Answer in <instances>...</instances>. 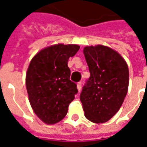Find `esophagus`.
I'll use <instances>...</instances> for the list:
<instances>
[{"mask_svg": "<svg viewBox=\"0 0 147 147\" xmlns=\"http://www.w3.org/2000/svg\"><path fill=\"white\" fill-rule=\"evenodd\" d=\"M77 88H78V90H79V91L81 90V89H82V83H81V82L77 83Z\"/></svg>", "mask_w": 147, "mask_h": 147, "instance_id": "1", "label": "esophagus"}]
</instances>
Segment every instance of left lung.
I'll use <instances>...</instances> for the list:
<instances>
[{
  "label": "left lung",
  "mask_w": 147,
  "mask_h": 147,
  "mask_svg": "<svg viewBox=\"0 0 147 147\" xmlns=\"http://www.w3.org/2000/svg\"><path fill=\"white\" fill-rule=\"evenodd\" d=\"M83 54L90 71L80 94L85 117L94 123H105L117 113L126 97L128 67L123 57L107 46H86Z\"/></svg>",
  "instance_id": "obj_1"
}]
</instances>
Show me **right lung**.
I'll use <instances>...</instances> for the list:
<instances>
[{
    "label": "right lung",
    "instance_id": "1",
    "mask_svg": "<svg viewBox=\"0 0 147 147\" xmlns=\"http://www.w3.org/2000/svg\"><path fill=\"white\" fill-rule=\"evenodd\" d=\"M79 49L77 45H52L30 61L26 75L27 94L34 113L45 123L61 121L78 93L77 85L70 80L67 61Z\"/></svg>",
    "mask_w": 147,
    "mask_h": 147
}]
</instances>
